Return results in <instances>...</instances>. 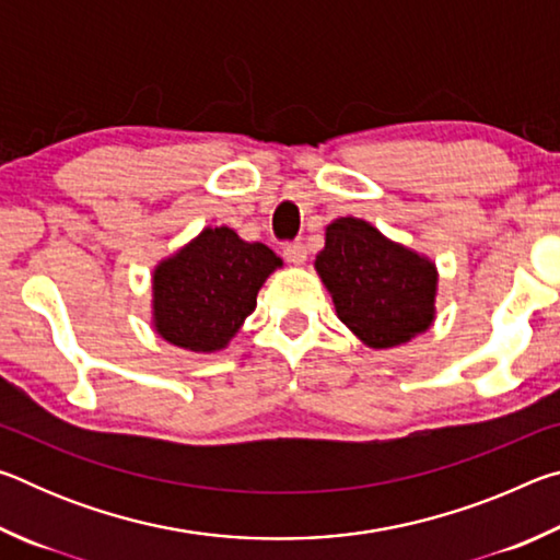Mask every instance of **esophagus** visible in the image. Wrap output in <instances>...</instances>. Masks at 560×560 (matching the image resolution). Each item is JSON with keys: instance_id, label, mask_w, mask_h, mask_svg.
I'll return each instance as SVG.
<instances>
[{"instance_id": "esophagus-1", "label": "esophagus", "mask_w": 560, "mask_h": 560, "mask_svg": "<svg viewBox=\"0 0 560 560\" xmlns=\"http://www.w3.org/2000/svg\"><path fill=\"white\" fill-rule=\"evenodd\" d=\"M283 257H287L289 264H293V267H301L303 261H306V246H303V242H289L287 246H283Z\"/></svg>"}]
</instances>
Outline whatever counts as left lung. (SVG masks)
Masks as SVG:
<instances>
[{
  "label": "left lung",
  "instance_id": "1",
  "mask_svg": "<svg viewBox=\"0 0 560 560\" xmlns=\"http://www.w3.org/2000/svg\"><path fill=\"white\" fill-rule=\"evenodd\" d=\"M343 324L373 348H393L428 330L434 318V264L395 244L373 224L340 217L326 226L316 257Z\"/></svg>",
  "mask_w": 560,
  "mask_h": 560
}]
</instances>
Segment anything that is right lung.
Here are the masks:
<instances>
[{"instance_id":"right-lung-1","label":"right lung","mask_w":560,"mask_h":560,"mask_svg":"<svg viewBox=\"0 0 560 560\" xmlns=\"http://www.w3.org/2000/svg\"><path fill=\"white\" fill-rule=\"evenodd\" d=\"M277 267L281 259L267 244L244 242L230 226H207L155 269V330L177 348L214 353L257 308L261 283Z\"/></svg>"}]
</instances>
